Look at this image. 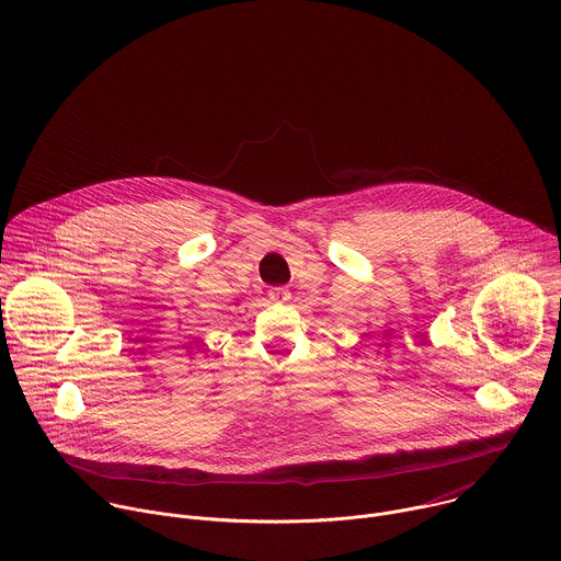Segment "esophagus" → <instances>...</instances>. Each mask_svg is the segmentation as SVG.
I'll return each instance as SVG.
<instances>
[{
  "mask_svg": "<svg viewBox=\"0 0 561 561\" xmlns=\"http://www.w3.org/2000/svg\"><path fill=\"white\" fill-rule=\"evenodd\" d=\"M268 297H271V301H275V304H284V301L290 299V293H288V288L277 286V288H273V290L268 293Z\"/></svg>",
  "mask_w": 561,
  "mask_h": 561,
  "instance_id": "1",
  "label": "esophagus"
}]
</instances>
